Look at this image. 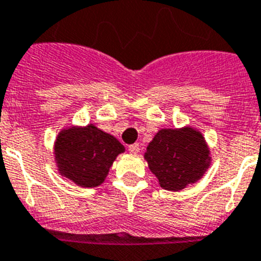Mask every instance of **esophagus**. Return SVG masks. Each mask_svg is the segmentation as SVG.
I'll return each mask as SVG.
<instances>
[{
    "label": "esophagus",
    "mask_w": 261,
    "mask_h": 261,
    "mask_svg": "<svg viewBox=\"0 0 261 261\" xmlns=\"http://www.w3.org/2000/svg\"><path fill=\"white\" fill-rule=\"evenodd\" d=\"M139 149L140 147L138 143H134L131 144V146H128V151H130V153H133V155H137V153L139 152Z\"/></svg>",
    "instance_id": "34e87169"
}]
</instances>
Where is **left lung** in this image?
I'll list each match as a JSON object with an SVG mask.
<instances>
[{
    "label": "left lung",
    "instance_id": "1",
    "mask_svg": "<svg viewBox=\"0 0 261 261\" xmlns=\"http://www.w3.org/2000/svg\"><path fill=\"white\" fill-rule=\"evenodd\" d=\"M144 160L163 189L178 192L203 177L212 151L198 128H160L147 146Z\"/></svg>",
    "mask_w": 261,
    "mask_h": 261
}]
</instances>
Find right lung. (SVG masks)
Listing matches in <instances>:
<instances>
[{"instance_id":"add662e5","label":"right lung","mask_w":261,"mask_h":261,"mask_svg":"<svg viewBox=\"0 0 261 261\" xmlns=\"http://www.w3.org/2000/svg\"><path fill=\"white\" fill-rule=\"evenodd\" d=\"M123 144L96 124L63 127L54 143V160L63 177L81 188H96L106 180Z\"/></svg>"}]
</instances>
